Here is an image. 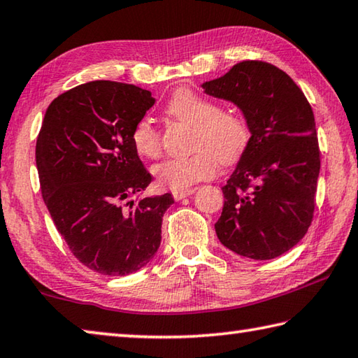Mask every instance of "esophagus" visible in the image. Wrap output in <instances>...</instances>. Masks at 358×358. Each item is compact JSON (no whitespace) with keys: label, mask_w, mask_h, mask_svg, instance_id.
<instances>
[{"label":"esophagus","mask_w":358,"mask_h":358,"mask_svg":"<svg viewBox=\"0 0 358 358\" xmlns=\"http://www.w3.org/2000/svg\"><path fill=\"white\" fill-rule=\"evenodd\" d=\"M194 192H196V189H194V187H189V189L173 191L172 196H173L175 200H181V199H185V197H187V196H191V194H194Z\"/></svg>","instance_id":"obj_1"}]
</instances>
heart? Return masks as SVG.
I'll list each match as a JSON object with an SVG mask.
<instances>
[{
    "mask_svg": "<svg viewBox=\"0 0 358 358\" xmlns=\"http://www.w3.org/2000/svg\"><path fill=\"white\" fill-rule=\"evenodd\" d=\"M171 119L191 125V148L187 157L169 158L155 167V178L162 187L187 189L194 183L211 178L217 164L231 166L244 157L250 144V125L238 109H220L216 101L189 87H180L166 103ZM141 157L155 159L162 150L161 133L150 120H141L131 134Z\"/></svg>",
    "mask_w": 358,
    "mask_h": 358,
    "instance_id": "1",
    "label": "heart"
}]
</instances>
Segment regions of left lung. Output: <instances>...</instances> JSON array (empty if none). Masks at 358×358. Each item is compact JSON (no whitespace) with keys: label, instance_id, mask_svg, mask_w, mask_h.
Returning a JSON list of instances; mask_svg holds the SVG:
<instances>
[{"label":"left lung","instance_id":"left-lung-1","mask_svg":"<svg viewBox=\"0 0 358 358\" xmlns=\"http://www.w3.org/2000/svg\"><path fill=\"white\" fill-rule=\"evenodd\" d=\"M201 87L235 103L252 133L222 187L224 208L214 225L219 241L252 259L280 257L313 220L321 169L313 109L283 70L263 61L238 62Z\"/></svg>","mask_w":358,"mask_h":358}]
</instances>
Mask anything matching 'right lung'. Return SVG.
<instances>
[{"label":"right lung","mask_w":358,"mask_h":358,"mask_svg":"<svg viewBox=\"0 0 358 358\" xmlns=\"http://www.w3.org/2000/svg\"><path fill=\"white\" fill-rule=\"evenodd\" d=\"M153 105L133 84L90 81L51 101L38 133L36 162L51 219L78 262L103 275L133 274L150 262L173 203L171 194L139 197L152 175L131 134Z\"/></svg>","instance_id":"add662e5"}]
</instances>
